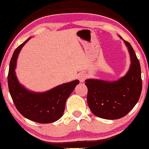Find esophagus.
<instances>
[{
    "label": "esophagus",
    "instance_id": "obj_1",
    "mask_svg": "<svg viewBox=\"0 0 149 149\" xmlns=\"http://www.w3.org/2000/svg\"><path fill=\"white\" fill-rule=\"evenodd\" d=\"M87 75L85 74V73H81L79 75H78V79L81 82H84V81L87 79Z\"/></svg>",
    "mask_w": 149,
    "mask_h": 149
}]
</instances>
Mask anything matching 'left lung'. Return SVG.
I'll list each match as a JSON object with an SVG mask.
<instances>
[{"instance_id":"obj_1","label":"left lung","mask_w":149,"mask_h":149,"mask_svg":"<svg viewBox=\"0 0 149 149\" xmlns=\"http://www.w3.org/2000/svg\"><path fill=\"white\" fill-rule=\"evenodd\" d=\"M124 42L132 62L124 77L113 82L98 79L85 81L88 106L96 116L103 119L116 120L127 115L137 104L142 91L139 61L130 42Z\"/></svg>"}]
</instances>
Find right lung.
I'll use <instances>...</instances> for the list:
<instances>
[{
	"instance_id": "1",
	"label": "right lung",
	"mask_w": 149,
	"mask_h": 149,
	"mask_svg": "<svg viewBox=\"0 0 149 149\" xmlns=\"http://www.w3.org/2000/svg\"><path fill=\"white\" fill-rule=\"evenodd\" d=\"M30 39L17 47L11 58L8 74L9 92L15 107L25 118L40 123H52L62 116L65 101L79 81H73L41 93L31 92L22 86L15 68L19 51Z\"/></svg>"
}]
</instances>
